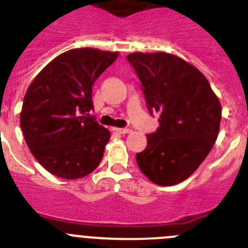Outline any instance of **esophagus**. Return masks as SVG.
Returning <instances> with one entry per match:
<instances>
[{"label": "esophagus", "instance_id": "34e87169", "mask_svg": "<svg viewBox=\"0 0 248 248\" xmlns=\"http://www.w3.org/2000/svg\"><path fill=\"white\" fill-rule=\"evenodd\" d=\"M111 130L113 131H117V133H119V134H128L129 129H125V128H111Z\"/></svg>", "mask_w": 248, "mask_h": 248}]
</instances>
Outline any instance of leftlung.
<instances>
[{"instance_id": "8db88e82", "label": "left lung", "mask_w": 248, "mask_h": 248, "mask_svg": "<svg viewBox=\"0 0 248 248\" xmlns=\"http://www.w3.org/2000/svg\"><path fill=\"white\" fill-rule=\"evenodd\" d=\"M134 67L150 113L159 114L156 133L137 154L149 180L171 186L186 180L209 155L217 139L221 103L198 68L166 52L126 56Z\"/></svg>"}]
</instances>
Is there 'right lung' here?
Wrapping results in <instances>:
<instances>
[{
    "label": "right lung",
    "instance_id": "obj_1",
    "mask_svg": "<svg viewBox=\"0 0 248 248\" xmlns=\"http://www.w3.org/2000/svg\"><path fill=\"white\" fill-rule=\"evenodd\" d=\"M119 52L74 48L50 61L26 92L19 123L31 153L54 176L74 180L99 165L110 139L88 111L98 77Z\"/></svg>",
    "mask_w": 248,
    "mask_h": 248
}]
</instances>
